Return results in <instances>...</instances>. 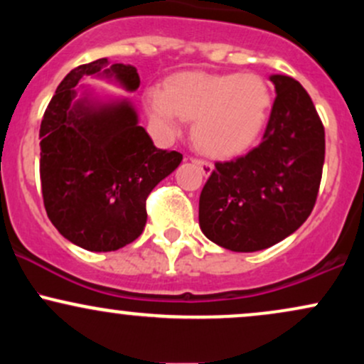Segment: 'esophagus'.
<instances>
[{
	"label": "esophagus",
	"mask_w": 364,
	"mask_h": 364,
	"mask_svg": "<svg viewBox=\"0 0 364 364\" xmlns=\"http://www.w3.org/2000/svg\"><path fill=\"white\" fill-rule=\"evenodd\" d=\"M191 161H193L195 164L198 166L200 171H202L203 176H208V174H210L212 171H214V166H212L208 161H203V159H191Z\"/></svg>",
	"instance_id": "34e87169"
}]
</instances>
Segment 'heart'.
<instances>
[{
	"label": "heart",
	"mask_w": 364,
	"mask_h": 364,
	"mask_svg": "<svg viewBox=\"0 0 364 364\" xmlns=\"http://www.w3.org/2000/svg\"><path fill=\"white\" fill-rule=\"evenodd\" d=\"M150 118L162 132L176 133L183 118L193 119L191 135L205 154L243 152L260 136L272 92L255 73H181L166 89L149 90Z\"/></svg>",
	"instance_id": "obj_1"
}]
</instances>
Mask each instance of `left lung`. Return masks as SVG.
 <instances>
[{"instance_id": "left-lung-1", "label": "left lung", "mask_w": 364, "mask_h": 364, "mask_svg": "<svg viewBox=\"0 0 364 364\" xmlns=\"http://www.w3.org/2000/svg\"><path fill=\"white\" fill-rule=\"evenodd\" d=\"M275 101L262 141L245 156L215 162L200 193V229L231 252L274 246L315 207L325 161V129L299 82L272 75Z\"/></svg>"}]
</instances>
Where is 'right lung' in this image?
<instances>
[{
    "instance_id": "obj_1",
    "label": "right lung",
    "mask_w": 364,
    "mask_h": 364,
    "mask_svg": "<svg viewBox=\"0 0 364 364\" xmlns=\"http://www.w3.org/2000/svg\"><path fill=\"white\" fill-rule=\"evenodd\" d=\"M102 77L133 92L132 65L101 58L63 78L41 123V186L49 220L73 245L114 252L135 241L147 223L150 191L183 156L154 145L128 101L77 99L83 77Z\"/></svg>"
}]
</instances>
